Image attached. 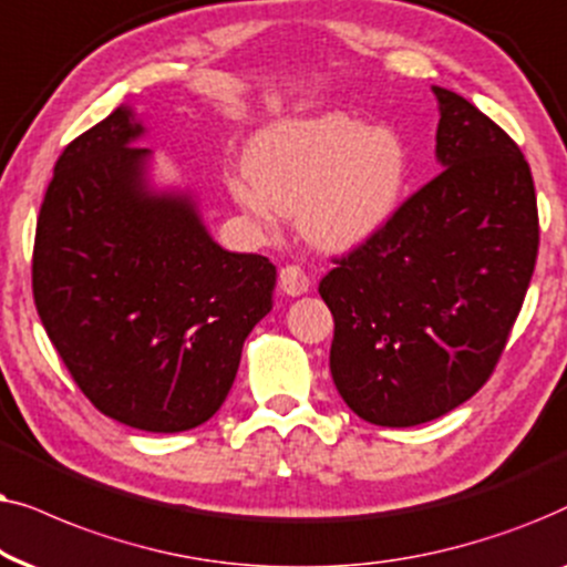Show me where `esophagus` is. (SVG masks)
Returning <instances> with one entry per match:
<instances>
[{"label": "esophagus", "mask_w": 567, "mask_h": 567, "mask_svg": "<svg viewBox=\"0 0 567 567\" xmlns=\"http://www.w3.org/2000/svg\"><path fill=\"white\" fill-rule=\"evenodd\" d=\"M279 288L288 296H303V292L311 288V277L306 275V269L300 264H288V267L279 269Z\"/></svg>", "instance_id": "34e87169"}]
</instances>
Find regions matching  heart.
I'll use <instances>...</instances> for the list:
<instances>
[{"instance_id":"obj_1","label":"heart","mask_w":567,"mask_h":567,"mask_svg":"<svg viewBox=\"0 0 567 567\" xmlns=\"http://www.w3.org/2000/svg\"><path fill=\"white\" fill-rule=\"evenodd\" d=\"M248 176L233 196L256 220L300 213L306 236L323 248H350L394 215L406 155L386 126H362L344 113L282 118L251 140Z\"/></svg>"}]
</instances>
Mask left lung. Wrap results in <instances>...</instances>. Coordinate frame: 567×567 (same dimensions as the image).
I'll return each mask as SVG.
<instances>
[{
	"label": "left lung",
	"mask_w": 567,
	"mask_h": 567,
	"mask_svg": "<svg viewBox=\"0 0 567 567\" xmlns=\"http://www.w3.org/2000/svg\"><path fill=\"white\" fill-rule=\"evenodd\" d=\"M443 171L321 279L329 368L358 417L410 427L456 410L493 375L539 251L534 178L516 142L446 87Z\"/></svg>",
	"instance_id": "obj_1"
}]
</instances>
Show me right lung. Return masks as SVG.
I'll list each match as a JSON object with an SVG mask.
<instances>
[{
    "instance_id": "obj_1",
    "label": "right lung",
    "mask_w": 567,
    "mask_h": 567,
    "mask_svg": "<svg viewBox=\"0 0 567 567\" xmlns=\"http://www.w3.org/2000/svg\"><path fill=\"white\" fill-rule=\"evenodd\" d=\"M142 132L116 109L59 155L35 225L33 300L95 410L181 433L220 410L277 269L217 246L192 196L150 192Z\"/></svg>"
}]
</instances>
